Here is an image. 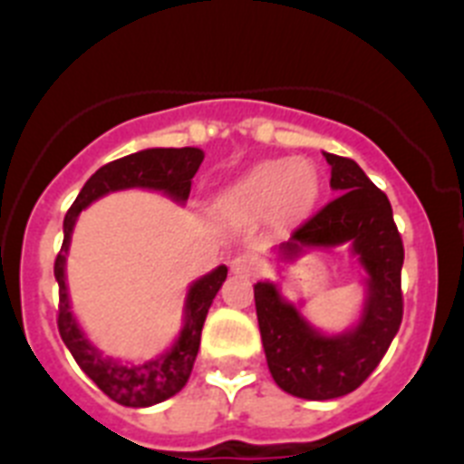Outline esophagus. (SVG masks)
<instances>
[{
  "instance_id": "esophagus-1",
  "label": "esophagus",
  "mask_w": 464,
  "mask_h": 464,
  "mask_svg": "<svg viewBox=\"0 0 464 464\" xmlns=\"http://www.w3.org/2000/svg\"><path fill=\"white\" fill-rule=\"evenodd\" d=\"M262 267H265V262L257 256H253V253H239V256H235L229 260V269H232V274H237V276L251 278L256 276V274H260Z\"/></svg>"
}]
</instances>
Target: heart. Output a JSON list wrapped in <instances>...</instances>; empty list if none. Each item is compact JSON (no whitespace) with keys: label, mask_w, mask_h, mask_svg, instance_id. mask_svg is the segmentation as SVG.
I'll use <instances>...</instances> for the list:
<instances>
[{"label":"heart","mask_w":464,"mask_h":464,"mask_svg":"<svg viewBox=\"0 0 464 464\" xmlns=\"http://www.w3.org/2000/svg\"><path fill=\"white\" fill-rule=\"evenodd\" d=\"M315 176L304 162L293 160H269L253 167L232 188L229 199L253 211H267L278 207L281 211H299L314 199Z\"/></svg>","instance_id":"heart-1"}]
</instances>
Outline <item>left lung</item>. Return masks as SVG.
<instances>
[{
	"instance_id": "left-lung-1",
	"label": "left lung",
	"mask_w": 464,
	"mask_h": 464,
	"mask_svg": "<svg viewBox=\"0 0 464 464\" xmlns=\"http://www.w3.org/2000/svg\"><path fill=\"white\" fill-rule=\"evenodd\" d=\"M323 155L332 167L330 186L337 197L299 225L278 251L290 260L304 246L330 248L351 241L370 276L362 318L351 332L325 337L281 297L274 283L260 281L253 288L269 372L281 391L302 400H334L360 388L383 360L404 311V246L388 197L358 162Z\"/></svg>"
}]
</instances>
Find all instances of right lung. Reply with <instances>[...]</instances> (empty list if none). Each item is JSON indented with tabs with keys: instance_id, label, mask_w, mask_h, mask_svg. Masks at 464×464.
<instances>
[{
	"instance_id": "obj_1",
	"label": "right lung",
	"mask_w": 464,
	"mask_h": 464,
	"mask_svg": "<svg viewBox=\"0 0 464 464\" xmlns=\"http://www.w3.org/2000/svg\"><path fill=\"white\" fill-rule=\"evenodd\" d=\"M202 160V150L190 149V146L188 149H149L113 160L90 176L85 186L81 188L79 197L69 207L67 216H64V241L55 257V267H53L57 285H60L57 330H60L64 346L69 348V353L79 362L81 370L94 381V385L104 395H109L122 407H153L158 401L174 397L188 383L197 351H199V339H202L208 306H211L213 297L227 276V267L220 265L211 274L192 283L186 299V325L181 330V337L176 339V343L167 353L143 364H121L116 360L104 358L85 339L79 323L73 318L72 306H69L64 262H67L73 223H76V216L94 199H100L113 190H125V188L162 190L171 199L183 204L190 195L192 176L197 174Z\"/></svg>"
}]
</instances>
